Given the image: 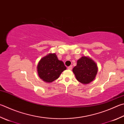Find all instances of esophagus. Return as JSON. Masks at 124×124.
Instances as JSON below:
<instances>
[{"instance_id":"esophagus-1","label":"esophagus","mask_w":124,"mask_h":124,"mask_svg":"<svg viewBox=\"0 0 124 124\" xmlns=\"http://www.w3.org/2000/svg\"><path fill=\"white\" fill-rule=\"evenodd\" d=\"M72 68H73V66H70L68 67V69L69 70H71Z\"/></svg>"}]
</instances>
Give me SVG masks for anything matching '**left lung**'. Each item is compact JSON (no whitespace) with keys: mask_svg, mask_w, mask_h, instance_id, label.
<instances>
[{"mask_svg":"<svg viewBox=\"0 0 124 124\" xmlns=\"http://www.w3.org/2000/svg\"><path fill=\"white\" fill-rule=\"evenodd\" d=\"M98 70L96 63L89 56H82L77 61L73 72L78 81L87 85L95 79Z\"/></svg>","mask_w":124,"mask_h":124,"instance_id":"8db88e82","label":"left lung"}]
</instances>
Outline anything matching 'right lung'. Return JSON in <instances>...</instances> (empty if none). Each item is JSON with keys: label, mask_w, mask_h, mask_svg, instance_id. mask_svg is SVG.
Returning <instances> with one entry per match:
<instances>
[{"label": "right lung", "mask_w": 124, "mask_h": 124, "mask_svg": "<svg viewBox=\"0 0 124 124\" xmlns=\"http://www.w3.org/2000/svg\"><path fill=\"white\" fill-rule=\"evenodd\" d=\"M39 77L47 83H51L59 78L67 69L62 61L58 60L55 53H49L42 57L37 65Z\"/></svg>", "instance_id": "1"}]
</instances>
